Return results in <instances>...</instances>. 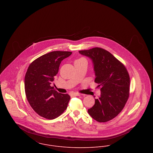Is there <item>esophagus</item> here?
Here are the masks:
<instances>
[{"instance_id": "obj_1", "label": "esophagus", "mask_w": 153, "mask_h": 153, "mask_svg": "<svg viewBox=\"0 0 153 153\" xmlns=\"http://www.w3.org/2000/svg\"><path fill=\"white\" fill-rule=\"evenodd\" d=\"M81 94L79 93H76V92H70V95L73 96V97H76V96H79Z\"/></svg>"}]
</instances>
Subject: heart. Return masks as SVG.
I'll return each instance as SVG.
<instances>
[{
  "mask_svg": "<svg viewBox=\"0 0 153 153\" xmlns=\"http://www.w3.org/2000/svg\"><path fill=\"white\" fill-rule=\"evenodd\" d=\"M81 59H83V58H81Z\"/></svg>",
  "mask_w": 153,
  "mask_h": 153,
  "instance_id": "obj_1",
  "label": "heart"
}]
</instances>
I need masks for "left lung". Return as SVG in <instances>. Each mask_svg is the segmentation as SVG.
Wrapping results in <instances>:
<instances>
[{"label": "left lung", "instance_id": "left-lung-1", "mask_svg": "<svg viewBox=\"0 0 153 153\" xmlns=\"http://www.w3.org/2000/svg\"><path fill=\"white\" fill-rule=\"evenodd\" d=\"M93 63L95 82L101 95L88 109L89 115L100 123L113 119L123 110L129 97L130 76L126 68L108 51L100 48L79 51Z\"/></svg>", "mask_w": 153, "mask_h": 153}]
</instances>
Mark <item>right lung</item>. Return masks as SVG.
Returning a JSON list of instances; mask_svg holds the SVG:
<instances>
[{
  "mask_svg": "<svg viewBox=\"0 0 153 153\" xmlns=\"http://www.w3.org/2000/svg\"><path fill=\"white\" fill-rule=\"evenodd\" d=\"M72 54L68 51H53L39 57L29 66L25 76L26 98L40 116L53 120L67 108L70 96L58 92L51 84L61 61Z\"/></svg>",
  "mask_w": 153,
  "mask_h": 153,
  "instance_id": "1",
  "label": "right lung"
}]
</instances>
